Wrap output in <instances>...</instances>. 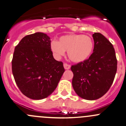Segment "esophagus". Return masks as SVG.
I'll list each match as a JSON object with an SVG mask.
<instances>
[{
	"label": "esophagus",
	"mask_w": 126,
	"mask_h": 126,
	"mask_svg": "<svg viewBox=\"0 0 126 126\" xmlns=\"http://www.w3.org/2000/svg\"><path fill=\"white\" fill-rule=\"evenodd\" d=\"M63 66H64V68L65 69H69L71 68V66L69 64H67V63H64Z\"/></svg>",
	"instance_id": "34e87169"
}]
</instances>
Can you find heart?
I'll list each match as a JSON object with an SVG mask.
<instances>
[{
  "instance_id": "heart-1",
  "label": "heart",
  "mask_w": 126,
  "mask_h": 126,
  "mask_svg": "<svg viewBox=\"0 0 126 126\" xmlns=\"http://www.w3.org/2000/svg\"><path fill=\"white\" fill-rule=\"evenodd\" d=\"M94 47V41L89 36L72 34L61 36L58 41L50 42V49L57 59L68 51L69 59L75 63H81L90 57Z\"/></svg>"
}]
</instances>
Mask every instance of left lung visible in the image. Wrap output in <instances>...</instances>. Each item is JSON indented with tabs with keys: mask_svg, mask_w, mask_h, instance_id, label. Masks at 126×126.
I'll list each match as a JSON object with an SVG mask.
<instances>
[{
	"mask_svg": "<svg viewBox=\"0 0 126 126\" xmlns=\"http://www.w3.org/2000/svg\"><path fill=\"white\" fill-rule=\"evenodd\" d=\"M92 36V54L89 59L71 67L74 91L88 100L104 95L113 84L117 71V59L112 44L99 32H95Z\"/></svg>",
	"mask_w": 126,
	"mask_h": 126,
	"instance_id": "left-lung-1",
	"label": "left lung"
}]
</instances>
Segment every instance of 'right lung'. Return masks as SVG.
<instances>
[{
    "mask_svg": "<svg viewBox=\"0 0 126 126\" xmlns=\"http://www.w3.org/2000/svg\"><path fill=\"white\" fill-rule=\"evenodd\" d=\"M50 42L46 34L36 32L23 37L15 48L13 77L20 91L31 99L49 96L64 72L63 62L53 58Z\"/></svg>",
    "mask_w": 126,
    "mask_h": 126,
    "instance_id": "1",
    "label": "right lung"
}]
</instances>
